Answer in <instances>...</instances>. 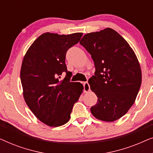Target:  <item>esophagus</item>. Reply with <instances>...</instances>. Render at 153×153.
<instances>
[{"label":"esophagus","instance_id":"34e87169","mask_svg":"<svg viewBox=\"0 0 153 153\" xmlns=\"http://www.w3.org/2000/svg\"><path fill=\"white\" fill-rule=\"evenodd\" d=\"M83 87H84V88H83V91H84L85 93H88V92H89L91 91V88H90V85L89 83L88 82H85L84 84H83Z\"/></svg>","mask_w":153,"mask_h":153}]
</instances>
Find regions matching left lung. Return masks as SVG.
I'll return each mask as SVG.
<instances>
[{
    "mask_svg": "<svg viewBox=\"0 0 153 153\" xmlns=\"http://www.w3.org/2000/svg\"><path fill=\"white\" fill-rule=\"evenodd\" d=\"M79 43L95 67L88 83L97 102L91 111L98 120L114 122L127 114L137 98L142 79L139 60L127 42L112 28L87 33Z\"/></svg>",
    "mask_w": 153,
    "mask_h": 153,
    "instance_id": "obj_1",
    "label": "left lung"
}]
</instances>
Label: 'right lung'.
I'll use <instances>...</instances> for the list:
<instances>
[{
  "label": "right lung",
  "instance_id": "obj_1",
  "mask_svg": "<svg viewBox=\"0 0 153 153\" xmlns=\"http://www.w3.org/2000/svg\"><path fill=\"white\" fill-rule=\"evenodd\" d=\"M82 33L58 35L45 33L35 39L25 54L20 77L25 102L41 122L59 127L69 121L83 86L70 82L72 73L67 70L65 55ZM62 72L66 76L60 80Z\"/></svg>",
  "mask_w": 153,
  "mask_h": 153
}]
</instances>
